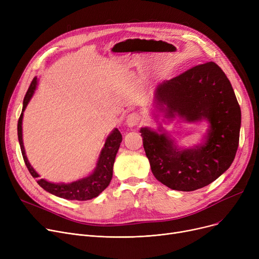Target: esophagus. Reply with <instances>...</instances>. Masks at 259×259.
<instances>
[{
	"mask_svg": "<svg viewBox=\"0 0 259 259\" xmlns=\"http://www.w3.org/2000/svg\"><path fill=\"white\" fill-rule=\"evenodd\" d=\"M140 120H141V116L139 113H130L128 116H127V119H126V124L129 126V127H134L140 124Z\"/></svg>",
	"mask_w": 259,
	"mask_h": 259,
	"instance_id": "34e87169",
	"label": "esophagus"
}]
</instances>
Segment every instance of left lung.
I'll return each mask as SVG.
<instances>
[{
    "mask_svg": "<svg viewBox=\"0 0 259 259\" xmlns=\"http://www.w3.org/2000/svg\"><path fill=\"white\" fill-rule=\"evenodd\" d=\"M156 106L167 116L189 121L207 119V142L196 149L180 150L173 141L142 128L143 144L155 179L172 190L194 191L206 187L229 169L239 144L240 107L229 78L214 62L199 64L160 84Z\"/></svg>",
    "mask_w": 259,
    "mask_h": 259,
    "instance_id": "8db88e82",
    "label": "left lung"
}]
</instances>
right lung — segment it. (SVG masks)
<instances>
[{
    "instance_id": "add662e5",
    "label": "right lung",
    "mask_w": 259,
    "mask_h": 259,
    "mask_svg": "<svg viewBox=\"0 0 259 259\" xmlns=\"http://www.w3.org/2000/svg\"><path fill=\"white\" fill-rule=\"evenodd\" d=\"M36 85V77H34L31 81V84L27 90L24 102H23V109L22 113L20 115L19 121H18V138L19 143L21 146V151L22 155L25 161V165L30 172V174L33 176L34 179L38 178V174L33 170L31 165L29 164L28 159L26 157L25 154V149L23 145V139H22V119H23V112L25 108L30 101L32 94L34 92ZM122 141L121 134L117 129H114L113 132L109 135L105 147L101 152L97 169L94 170L92 174H90L87 178L76 181L71 184H52L45 180H37V184L42 187L47 192L65 198V199H70V200H88L97 197L102 193L104 190L108 187L112 180V173H113V164L115 160L116 153L118 151L119 145Z\"/></svg>"
}]
</instances>
